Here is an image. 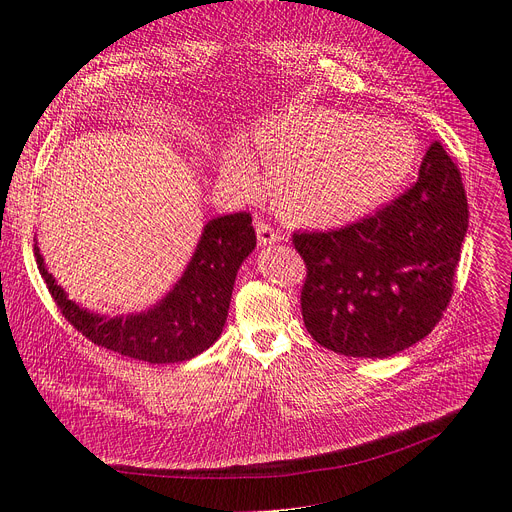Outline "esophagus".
<instances>
[{"mask_svg":"<svg viewBox=\"0 0 512 512\" xmlns=\"http://www.w3.org/2000/svg\"><path fill=\"white\" fill-rule=\"evenodd\" d=\"M255 230H257V240H259V247H267V245H274V242L284 240V236L274 230L270 224H265L263 220L255 222Z\"/></svg>","mask_w":512,"mask_h":512,"instance_id":"1","label":"esophagus"}]
</instances>
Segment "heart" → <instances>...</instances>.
I'll return each mask as SVG.
<instances>
[{
    "label": "heart",
    "instance_id": "b5f03b06",
    "mask_svg": "<svg viewBox=\"0 0 512 512\" xmlns=\"http://www.w3.org/2000/svg\"><path fill=\"white\" fill-rule=\"evenodd\" d=\"M255 153L272 174L274 205L286 222L338 228L392 199L413 174L419 147L402 124L299 105L259 128ZM224 178L245 197L263 186L242 145L228 149Z\"/></svg>",
    "mask_w": 512,
    "mask_h": 512
}]
</instances>
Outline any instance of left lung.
Instances as JSON below:
<instances>
[{"instance_id": "obj_1", "label": "left lung", "mask_w": 512, "mask_h": 512, "mask_svg": "<svg viewBox=\"0 0 512 512\" xmlns=\"http://www.w3.org/2000/svg\"><path fill=\"white\" fill-rule=\"evenodd\" d=\"M469 226L459 168L440 143L417 182L369 218L330 232H294L307 265V332L346 357L386 359L436 328L452 297Z\"/></svg>"}]
</instances>
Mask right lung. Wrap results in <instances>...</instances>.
I'll use <instances>...</instances> for the list:
<instances>
[{
    "instance_id": "obj_1",
    "label": "right lung",
    "mask_w": 512,
    "mask_h": 512,
    "mask_svg": "<svg viewBox=\"0 0 512 512\" xmlns=\"http://www.w3.org/2000/svg\"><path fill=\"white\" fill-rule=\"evenodd\" d=\"M247 211L220 215L205 224L199 245L174 288L147 311L105 317L78 307L58 286L35 242L41 278L70 324L97 346L147 363L188 361L220 338L238 267L257 236Z\"/></svg>"
}]
</instances>
